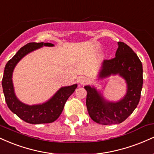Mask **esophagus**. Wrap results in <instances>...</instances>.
Returning a JSON list of instances; mask_svg holds the SVG:
<instances>
[{
  "instance_id": "esophagus-1",
  "label": "esophagus",
  "mask_w": 154,
  "mask_h": 154,
  "mask_svg": "<svg viewBox=\"0 0 154 154\" xmlns=\"http://www.w3.org/2000/svg\"><path fill=\"white\" fill-rule=\"evenodd\" d=\"M78 82L80 85H85L89 82V79H88V77H82L79 79Z\"/></svg>"
}]
</instances>
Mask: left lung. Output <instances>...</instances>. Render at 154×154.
<instances>
[{
    "label": "left lung",
    "mask_w": 154,
    "mask_h": 154,
    "mask_svg": "<svg viewBox=\"0 0 154 154\" xmlns=\"http://www.w3.org/2000/svg\"><path fill=\"white\" fill-rule=\"evenodd\" d=\"M119 75L125 79L127 91L117 101L106 99L102 91L94 86L85 85L86 106L89 116L100 125L122 123L133 112L140 98L143 88V65L137 54L122 42H118L115 57L104 60L98 75V79Z\"/></svg>",
    "instance_id": "obj_1"
}]
</instances>
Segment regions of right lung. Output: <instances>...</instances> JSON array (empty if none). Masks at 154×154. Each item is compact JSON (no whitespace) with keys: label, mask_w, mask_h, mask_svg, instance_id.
I'll list each match as a JSON object with an SVG mask.
<instances>
[{"label":"right lung","mask_w":154,"mask_h":154,"mask_svg":"<svg viewBox=\"0 0 154 154\" xmlns=\"http://www.w3.org/2000/svg\"><path fill=\"white\" fill-rule=\"evenodd\" d=\"M43 46L54 47L50 43H29L21 48L6 63L2 79V86L7 106L14 114L29 124L51 123L56 121L62 112L69 97L74 93L77 84L61 87L47 101L43 103L28 105L19 100L13 84V72L16 66L26 55Z\"/></svg>","instance_id":"obj_1"}]
</instances>
